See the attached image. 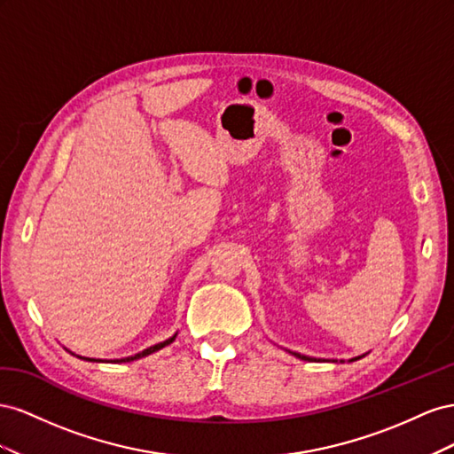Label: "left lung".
I'll use <instances>...</instances> for the list:
<instances>
[{
  "label": "left lung",
  "mask_w": 454,
  "mask_h": 454,
  "mask_svg": "<svg viewBox=\"0 0 454 454\" xmlns=\"http://www.w3.org/2000/svg\"><path fill=\"white\" fill-rule=\"evenodd\" d=\"M293 356L294 357H299V359H304V361H309L312 357H308V356H302V354H296V352H293ZM364 356H359V357H354V359H349V361H356V359H361Z\"/></svg>",
  "instance_id": "8db88e82"
}]
</instances>
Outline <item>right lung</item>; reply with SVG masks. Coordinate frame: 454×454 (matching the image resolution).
Here are the masks:
<instances>
[{
  "label": "right lung",
  "mask_w": 454,
  "mask_h": 454,
  "mask_svg": "<svg viewBox=\"0 0 454 454\" xmlns=\"http://www.w3.org/2000/svg\"><path fill=\"white\" fill-rule=\"evenodd\" d=\"M175 339H176V334H173L171 339H167V340H163V342H160V344H153V346H150V348H146V349H142V352H138V354H135V356H131V357L112 359L110 364H127V361H135V359H140V357H146V356H150V354H153V352H158V349H161V348H165V346H169ZM77 357H80V356H77ZM82 359H87V361H102V359H93V357H82Z\"/></svg>",
  "instance_id": "1"
}]
</instances>
